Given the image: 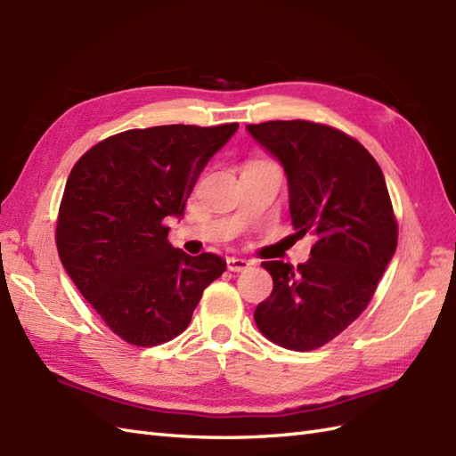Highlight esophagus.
Wrapping results in <instances>:
<instances>
[{"mask_svg":"<svg viewBox=\"0 0 456 456\" xmlns=\"http://www.w3.org/2000/svg\"><path fill=\"white\" fill-rule=\"evenodd\" d=\"M226 263H228V271H232V273L246 271L248 266L251 265L248 259H240V257H228V259H226Z\"/></svg>","mask_w":456,"mask_h":456,"instance_id":"1","label":"esophagus"}]
</instances>
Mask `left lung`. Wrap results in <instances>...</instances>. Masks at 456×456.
Wrapping results in <instances>:
<instances>
[{"instance_id":"8db88e82","label":"left lung","mask_w":456,"mask_h":456,"mask_svg":"<svg viewBox=\"0 0 456 456\" xmlns=\"http://www.w3.org/2000/svg\"><path fill=\"white\" fill-rule=\"evenodd\" d=\"M248 131L282 164L297 234L315 236L312 259L296 269L261 263L273 292L255 309V323L279 346L315 350L362 315L395 255L398 226L385 175L363 144L335 127L279 119Z\"/></svg>"}]
</instances>
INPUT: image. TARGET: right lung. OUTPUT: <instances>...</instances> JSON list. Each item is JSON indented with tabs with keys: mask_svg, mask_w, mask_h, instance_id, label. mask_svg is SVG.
Wrapping results in <instances>:
<instances>
[{
	"mask_svg": "<svg viewBox=\"0 0 456 456\" xmlns=\"http://www.w3.org/2000/svg\"><path fill=\"white\" fill-rule=\"evenodd\" d=\"M238 124L159 126L100 141L77 160L55 228L75 286L119 338L157 346L183 332L205 288L226 271L215 253L172 248L199 174Z\"/></svg>",
	"mask_w": 456,
	"mask_h": 456,
	"instance_id": "1",
	"label": "right lung"
}]
</instances>
